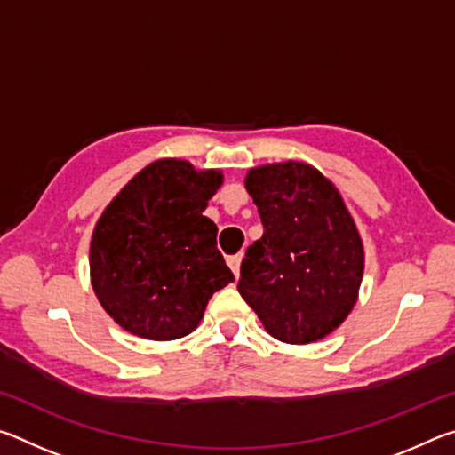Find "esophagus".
Segmentation results:
<instances>
[{
  "instance_id": "1",
  "label": "esophagus",
  "mask_w": 455,
  "mask_h": 455,
  "mask_svg": "<svg viewBox=\"0 0 455 455\" xmlns=\"http://www.w3.org/2000/svg\"><path fill=\"white\" fill-rule=\"evenodd\" d=\"M241 260H243V255H233V257L227 259V263H228L230 268H233L235 276L241 275Z\"/></svg>"
}]
</instances>
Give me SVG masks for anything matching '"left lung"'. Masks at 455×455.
Here are the masks:
<instances>
[{
	"instance_id": "1",
	"label": "left lung",
	"mask_w": 455,
	"mask_h": 455,
	"mask_svg": "<svg viewBox=\"0 0 455 455\" xmlns=\"http://www.w3.org/2000/svg\"><path fill=\"white\" fill-rule=\"evenodd\" d=\"M246 190L265 233L246 249L238 292L267 333L305 345L351 313L363 279V243L339 190L317 168H251Z\"/></svg>"
}]
</instances>
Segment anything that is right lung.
I'll return each mask as SVG.
<instances>
[{
	"instance_id": "1",
	"label": "right lung",
	"mask_w": 455,
	"mask_h": 455,
	"mask_svg": "<svg viewBox=\"0 0 455 455\" xmlns=\"http://www.w3.org/2000/svg\"><path fill=\"white\" fill-rule=\"evenodd\" d=\"M219 171L163 158L142 168L98 219L90 243L92 287L128 333L172 341L192 333L206 303L235 281L204 217Z\"/></svg>"
}]
</instances>
